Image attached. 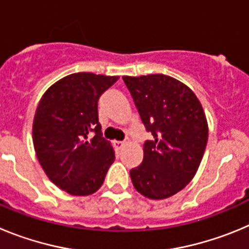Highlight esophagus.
Returning <instances> with one entry per match:
<instances>
[{
	"label": "esophagus",
	"instance_id": "esophagus-1",
	"mask_svg": "<svg viewBox=\"0 0 249 249\" xmlns=\"http://www.w3.org/2000/svg\"><path fill=\"white\" fill-rule=\"evenodd\" d=\"M114 146L117 147L118 149H121V148H123V147L126 146V142H121V141H116V142H114Z\"/></svg>",
	"mask_w": 249,
	"mask_h": 249
}]
</instances>
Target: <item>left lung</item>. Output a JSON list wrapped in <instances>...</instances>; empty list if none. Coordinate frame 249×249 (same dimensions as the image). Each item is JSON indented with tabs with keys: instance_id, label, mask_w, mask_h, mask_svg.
<instances>
[{
	"instance_id": "1",
	"label": "left lung",
	"mask_w": 249,
	"mask_h": 249,
	"mask_svg": "<svg viewBox=\"0 0 249 249\" xmlns=\"http://www.w3.org/2000/svg\"><path fill=\"white\" fill-rule=\"evenodd\" d=\"M141 120L153 136L143 144V160L129 171L142 196L164 199L195 177L208 141L201 102L190 87L166 74L123 76Z\"/></svg>"
}]
</instances>
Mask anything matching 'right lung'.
Here are the masks:
<instances>
[{
	"label": "right lung",
	"mask_w": 249,
	"mask_h": 249,
	"mask_svg": "<svg viewBox=\"0 0 249 249\" xmlns=\"http://www.w3.org/2000/svg\"><path fill=\"white\" fill-rule=\"evenodd\" d=\"M117 76L78 72L45 92L34 118V146L39 164L58 188L73 196L100 190L114 160L102 137L98 100Z\"/></svg>",
	"instance_id": "1"
}]
</instances>
